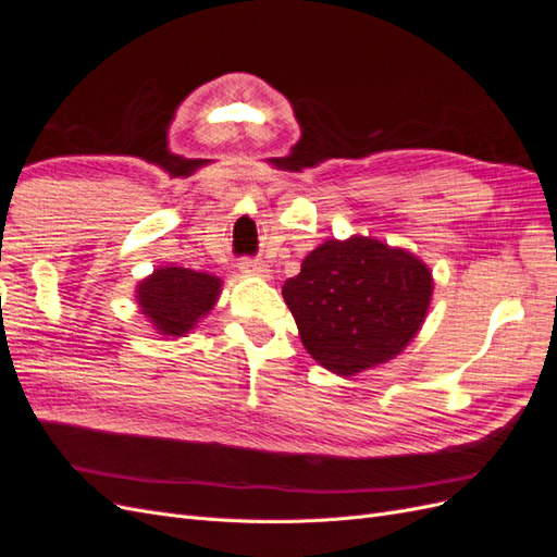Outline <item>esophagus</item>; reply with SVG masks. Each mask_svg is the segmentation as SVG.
Instances as JSON below:
<instances>
[{"instance_id":"obj_1","label":"esophagus","mask_w":557,"mask_h":557,"mask_svg":"<svg viewBox=\"0 0 557 557\" xmlns=\"http://www.w3.org/2000/svg\"><path fill=\"white\" fill-rule=\"evenodd\" d=\"M239 272L244 276H252V278H269V272H272V269H269L262 260L246 258L239 262Z\"/></svg>"}]
</instances>
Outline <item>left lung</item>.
Segmentation results:
<instances>
[{"instance_id": "obj_1", "label": "left lung", "mask_w": 557, "mask_h": 557, "mask_svg": "<svg viewBox=\"0 0 557 557\" xmlns=\"http://www.w3.org/2000/svg\"><path fill=\"white\" fill-rule=\"evenodd\" d=\"M432 290L411 250L360 234L313 248L281 288L307 352L339 376L397 358L423 327Z\"/></svg>"}]
</instances>
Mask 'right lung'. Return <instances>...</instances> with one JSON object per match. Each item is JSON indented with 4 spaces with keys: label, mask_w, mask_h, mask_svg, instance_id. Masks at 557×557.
<instances>
[{
    "label": "right lung",
    "mask_w": 557,
    "mask_h": 557,
    "mask_svg": "<svg viewBox=\"0 0 557 557\" xmlns=\"http://www.w3.org/2000/svg\"><path fill=\"white\" fill-rule=\"evenodd\" d=\"M221 290L223 281L213 274L166 264L141 278L134 297L158 334L185 336L213 311Z\"/></svg>",
    "instance_id": "right-lung-1"
}]
</instances>
